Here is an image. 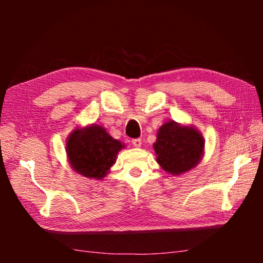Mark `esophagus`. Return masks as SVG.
I'll use <instances>...</instances> for the list:
<instances>
[{"label":"esophagus","instance_id":"esophagus-1","mask_svg":"<svg viewBox=\"0 0 263 263\" xmlns=\"http://www.w3.org/2000/svg\"><path fill=\"white\" fill-rule=\"evenodd\" d=\"M132 145L135 146V147H137V148L141 147V139H133L132 140Z\"/></svg>","mask_w":263,"mask_h":263}]
</instances>
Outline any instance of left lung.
Segmentation results:
<instances>
[{"mask_svg":"<svg viewBox=\"0 0 263 263\" xmlns=\"http://www.w3.org/2000/svg\"><path fill=\"white\" fill-rule=\"evenodd\" d=\"M153 148L160 168L167 174L182 175L202 161L205 140L193 124L168 121L158 130Z\"/></svg>","mask_w":263,"mask_h":263,"instance_id":"8db88e82","label":"left lung"}]
</instances>
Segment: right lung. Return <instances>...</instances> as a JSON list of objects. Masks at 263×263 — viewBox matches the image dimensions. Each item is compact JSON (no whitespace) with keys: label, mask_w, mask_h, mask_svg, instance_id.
<instances>
[{"label":"right lung","mask_w":263,"mask_h":263,"mask_svg":"<svg viewBox=\"0 0 263 263\" xmlns=\"http://www.w3.org/2000/svg\"><path fill=\"white\" fill-rule=\"evenodd\" d=\"M126 146L114 139L99 124L78 125L66 140V155L69 167L87 179L103 180L116 163L119 151Z\"/></svg>","instance_id":"1"}]
</instances>
